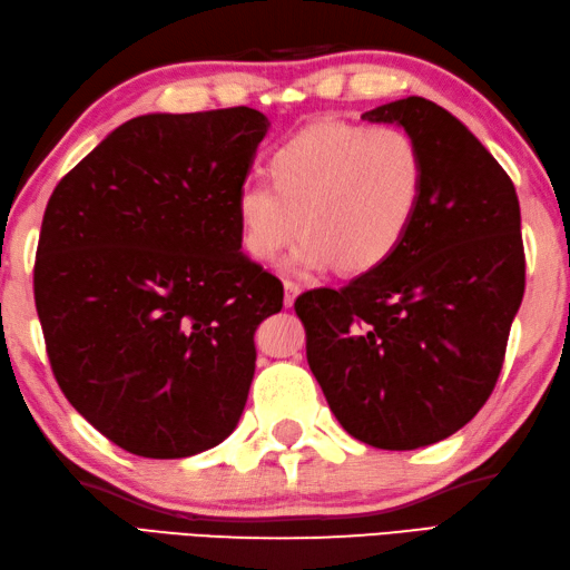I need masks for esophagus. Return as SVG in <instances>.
<instances>
[{"label": "esophagus", "instance_id": "esophagus-1", "mask_svg": "<svg viewBox=\"0 0 570 570\" xmlns=\"http://www.w3.org/2000/svg\"><path fill=\"white\" fill-rule=\"evenodd\" d=\"M297 295H299V285H297V283H293V281H285V297H283L285 307H293Z\"/></svg>", "mask_w": 570, "mask_h": 570}]
</instances>
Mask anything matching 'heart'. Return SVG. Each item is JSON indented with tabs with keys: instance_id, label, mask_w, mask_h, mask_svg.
<instances>
[{
	"instance_id": "b5f03b06",
	"label": "heart",
	"mask_w": 570,
	"mask_h": 570,
	"mask_svg": "<svg viewBox=\"0 0 570 570\" xmlns=\"http://www.w3.org/2000/svg\"><path fill=\"white\" fill-rule=\"evenodd\" d=\"M265 170L271 186H245L235 200L240 248L271 265L299 230L287 261L295 273L377 271L410 233L426 180L410 134L347 121L305 126L275 148Z\"/></svg>"
}]
</instances>
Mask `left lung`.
<instances>
[{
	"label": "left lung",
	"mask_w": 570,
	"mask_h": 570,
	"mask_svg": "<svg viewBox=\"0 0 570 570\" xmlns=\"http://www.w3.org/2000/svg\"><path fill=\"white\" fill-rule=\"evenodd\" d=\"M362 118L402 126L422 148V206L382 267L309 289L295 313L345 432L404 452L459 432L499 380L525 285L521 208L499 160L434 101L410 96Z\"/></svg>",
	"instance_id": "left-lung-1"
}]
</instances>
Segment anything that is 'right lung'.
Masks as SVG:
<instances>
[{"label": "right lung", "instance_id": "right-lung-1", "mask_svg": "<svg viewBox=\"0 0 570 570\" xmlns=\"http://www.w3.org/2000/svg\"><path fill=\"white\" fill-rule=\"evenodd\" d=\"M267 128L248 106L136 116L49 198L35 299L53 377L136 456L218 446L248 402L253 335L283 307L235 216Z\"/></svg>", "mask_w": 570, "mask_h": 570}]
</instances>
